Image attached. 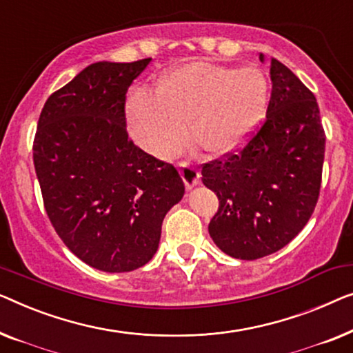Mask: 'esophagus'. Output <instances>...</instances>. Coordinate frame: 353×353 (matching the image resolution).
<instances>
[{
	"mask_svg": "<svg viewBox=\"0 0 353 353\" xmlns=\"http://www.w3.org/2000/svg\"><path fill=\"white\" fill-rule=\"evenodd\" d=\"M179 171H181V176L185 182L187 188H192L193 185H196L198 181H200V172L193 165H190L188 161H181L179 163Z\"/></svg>",
	"mask_w": 353,
	"mask_h": 353,
	"instance_id": "obj_1",
	"label": "esophagus"
}]
</instances>
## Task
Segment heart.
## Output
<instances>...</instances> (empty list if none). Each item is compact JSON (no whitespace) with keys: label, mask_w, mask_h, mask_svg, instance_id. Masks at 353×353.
<instances>
[{"label":"heart","mask_w":353,"mask_h":353,"mask_svg":"<svg viewBox=\"0 0 353 353\" xmlns=\"http://www.w3.org/2000/svg\"><path fill=\"white\" fill-rule=\"evenodd\" d=\"M267 99V79L257 68L192 62L168 73L158 91L136 89L128 105L129 129L157 157L181 148L188 131L208 150L225 152L254 129Z\"/></svg>","instance_id":"b5f03b06"}]
</instances>
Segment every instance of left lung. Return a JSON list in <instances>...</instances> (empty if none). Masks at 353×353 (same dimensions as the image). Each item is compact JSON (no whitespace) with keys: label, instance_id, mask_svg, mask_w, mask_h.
Here are the masks:
<instances>
[{"label":"left lung","instance_id":"8db88e82","mask_svg":"<svg viewBox=\"0 0 353 353\" xmlns=\"http://www.w3.org/2000/svg\"><path fill=\"white\" fill-rule=\"evenodd\" d=\"M264 121L245 145L201 165L219 198L210 235L225 254L254 261L286 246L309 222L320 196L325 129L314 92L280 61H270Z\"/></svg>","mask_w":353,"mask_h":353}]
</instances>
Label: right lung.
Segmentation results:
<instances>
[{
    "mask_svg": "<svg viewBox=\"0 0 353 353\" xmlns=\"http://www.w3.org/2000/svg\"><path fill=\"white\" fill-rule=\"evenodd\" d=\"M150 61L84 68L49 96L33 141L54 230L83 262L112 274L152 259L163 219L185 192L176 168L126 131V92Z\"/></svg>",
    "mask_w": 353,
    "mask_h": 353,
    "instance_id": "add662e5",
    "label": "right lung"
}]
</instances>
